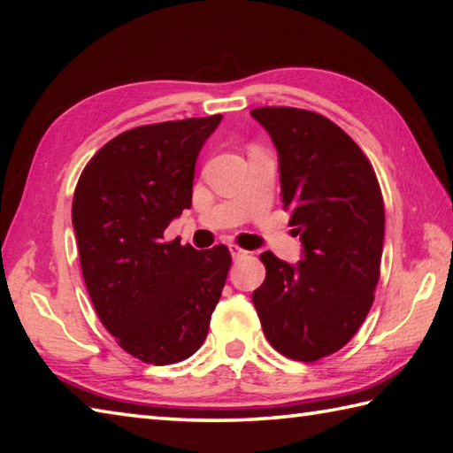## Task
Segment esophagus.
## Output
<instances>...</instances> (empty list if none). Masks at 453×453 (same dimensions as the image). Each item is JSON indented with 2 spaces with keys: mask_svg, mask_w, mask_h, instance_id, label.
Here are the masks:
<instances>
[{
  "mask_svg": "<svg viewBox=\"0 0 453 453\" xmlns=\"http://www.w3.org/2000/svg\"><path fill=\"white\" fill-rule=\"evenodd\" d=\"M229 251H232V257H234V258H242V257L247 255L245 249H242L239 245H229Z\"/></svg>",
  "mask_w": 453,
  "mask_h": 453,
  "instance_id": "1",
  "label": "esophagus"
}]
</instances>
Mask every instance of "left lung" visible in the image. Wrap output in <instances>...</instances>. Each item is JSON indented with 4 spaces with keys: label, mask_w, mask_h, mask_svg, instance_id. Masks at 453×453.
Segmentation results:
<instances>
[{
    "label": "left lung",
    "mask_w": 453,
    "mask_h": 453,
    "mask_svg": "<svg viewBox=\"0 0 453 453\" xmlns=\"http://www.w3.org/2000/svg\"><path fill=\"white\" fill-rule=\"evenodd\" d=\"M253 117L280 156L282 206L303 243L290 266L265 251L266 278L253 303L266 341L297 362H317L349 342L380 282L386 208L358 143L319 112L261 107Z\"/></svg>",
    "instance_id": "1"
}]
</instances>
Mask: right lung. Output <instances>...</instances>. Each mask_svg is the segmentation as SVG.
Here are the masks:
<instances>
[{"mask_svg": "<svg viewBox=\"0 0 453 453\" xmlns=\"http://www.w3.org/2000/svg\"><path fill=\"white\" fill-rule=\"evenodd\" d=\"M221 120L146 124L104 143L81 171L72 202L85 286L122 350L146 364H177L204 342L232 255L163 242L190 208L195 163Z\"/></svg>", "mask_w": 453, "mask_h": 453, "instance_id": "obj_1", "label": "right lung"}]
</instances>
